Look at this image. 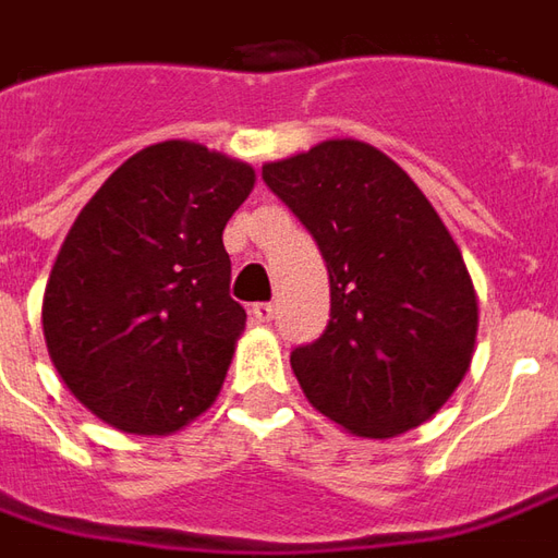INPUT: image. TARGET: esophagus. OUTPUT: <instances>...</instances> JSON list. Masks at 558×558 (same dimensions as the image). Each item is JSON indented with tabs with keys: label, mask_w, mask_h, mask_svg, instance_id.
Returning a JSON list of instances; mask_svg holds the SVG:
<instances>
[{
	"label": "esophagus",
	"mask_w": 558,
	"mask_h": 558,
	"mask_svg": "<svg viewBox=\"0 0 558 558\" xmlns=\"http://www.w3.org/2000/svg\"><path fill=\"white\" fill-rule=\"evenodd\" d=\"M272 316H276V306L272 303H252V318H255L257 325L272 322Z\"/></svg>",
	"instance_id": "obj_1"
}]
</instances>
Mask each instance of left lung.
<instances>
[{
    "label": "left lung",
    "instance_id": "1",
    "mask_svg": "<svg viewBox=\"0 0 558 558\" xmlns=\"http://www.w3.org/2000/svg\"><path fill=\"white\" fill-rule=\"evenodd\" d=\"M260 179L328 267V325L291 352L303 395L361 437L422 425L462 383L477 337V294L440 215L355 140L267 163Z\"/></svg>",
    "mask_w": 558,
    "mask_h": 558
}]
</instances>
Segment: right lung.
Masks as SVG:
<instances>
[{
	"mask_svg": "<svg viewBox=\"0 0 558 558\" xmlns=\"http://www.w3.org/2000/svg\"><path fill=\"white\" fill-rule=\"evenodd\" d=\"M252 184L248 163L172 140L130 157L81 209L41 325L94 416L167 434L213 403L245 325L221 233Z\"/></svg>",
	"mask_w": 558,
	"mask_h": 558,
	"instance_id": "right-lung-1",
	"label": "right lung"
}]
</instances>
